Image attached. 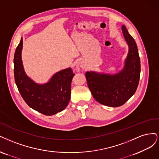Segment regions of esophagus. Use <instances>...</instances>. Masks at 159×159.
Instances as JSON below:
<instances>
[{"instance_id": "34e87169", "label": "esophagus", "mask_w": 159, "mask_h": 159, "mask_svg": "<svg viewBox=\"0 0 159 159\" xmlns=\"http://www.w3.org/2000/svg\"><path fill=\"white\" fill-rule=\"evenodd\" d=\"M82 67H83V66H82Z\"/></svg>"}]
</instances>
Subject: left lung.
I'll use <instances>...</instances> for the list:
<instances>
[{
	"instance_id": "obj_1",
	"label": "left lung",
	"mask_w": 159,
	"mask_h": 159,
	"mask_svg": "<svg viewBox=\"0 0 159 159\" xmlns=\"http://www.w3.org/2000/svg\"><path fill=\"white\" fill-rule=\"evenodd\" d=\"M121 29L129 45L124 69L115 75L94 71L85 74L87 84L94 99L110 107H119L124 104L135 94L140 78V57L136 42L124 25Z\"/></svg>"
}]
</instances>
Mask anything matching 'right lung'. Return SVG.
<instances>
[{
	"instance_id": "obj_1",
	"label": "right lung",
	"mask_w": 159,
	"mask_h": 159,
	"mask_svg": "<svg viewBox=\"0 0 159 159\" xmlns=\"http://www.w3.org/2000/svg\"><path fill=\"white\" fill-rule=\"evenodd\" d=\"M22 38L15 51V83L24 101L30 107L45 116H53L67 106L70 98L71 81L75 74L70 68L56 73L48 83H35L25 74L21 57Z\"/></svg>"
}]
</instances>
